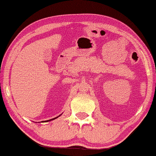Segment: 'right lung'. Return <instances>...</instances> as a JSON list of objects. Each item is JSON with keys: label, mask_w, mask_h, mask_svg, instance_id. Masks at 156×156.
I'll return each instance as SVG.
<instances>
[{"label": "right lung", "mask_w": 156, "mask_h": 156, "mask_svg": "<svg viewBox=\"0 0 156 156\" xmlns=\"http://www.w3.org/2000/svg\"><path fill=\"white\" fill-rule=\"evenodd\" d=\"M61 114H60V115H59L58 117H60V116H61ZM58 117H55V118H53V119H50V120H47V121H44V122H48V121H51V120H54V119H57V118H58Z\"/></svg>", "instance_id": "obj_1"}]
</instances>
